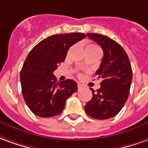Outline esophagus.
I'll return each mask as SVG.
<instances>
[{"label": "esophagus", "mask_w": 148, "mask_h": 148, "mask_svg": "<svg viewBox=\"0 0 148 148\" xmlns=\"http://www.w3.org/2000/svg\"><path fill=\"white\" fill-rule=\"evenodd\" d=\"M82 88H83V85H81L80 84H78V90H81Z\"/></svg>", "instance_id": "esophagus-1"}]
</instances>
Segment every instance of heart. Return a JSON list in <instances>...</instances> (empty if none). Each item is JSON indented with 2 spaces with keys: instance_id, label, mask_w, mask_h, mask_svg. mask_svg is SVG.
Wrapping results in <instances>:
<instances>
[{
  "instance_id": "heart-1",
  "label": "heart",
  "mask_w": 148,
  "mask_h": 148,
  "mask_svg": "<svg viewBox=\"0 0 148 148\" xmlns=\"http://www.w3.org/2000/svg\"><path fill=\"white\" fill-rule=\"evenodd\" d=\"M86 49H99L96 46H95V45H92V44H90V45H88L87 46V48Z\"/></svg>"
}]
</instances>
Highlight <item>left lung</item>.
<instances>
[{
    "mask_svg": "<svg viewBox=\"0 0 148 148\" xmlns=\"http://www.w3.org/2000/svg\"><path fill=\"white\" fill-rule=\"evenodd\" d=\"M90 39L101 46L103 58L95 75L101 79V87L92 88V99L84 106L90 117L105 120L114 117L125 105L129 95L132 71L129 57L122 46L102 34H87Z\"/></svg>",
    "mask_w": 148,
    "mask_h": 148,
    "instance_id": "obj_1",
    "label": "left lung"
}]
</instances>
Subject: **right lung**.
<instances>
[{"instance_id": "add662e5", "label": "right lung", "mask_w": 148, "mask_h": 148, "mask_svg": "<svg viewBox=\"0 0 148 148\" xmlns=\"http://www.w3.org/2000/svg\"><path fill=\"white\" fill-rule=\"evenodd\" d=\"M86 37L83 33L54 34L38 43L29 53L20 72L22 93L31 111L41 117L57 116L77 90L67 79L58 83L53 71L63 62L71 46Z\"/></svg>"}]
</instances>
